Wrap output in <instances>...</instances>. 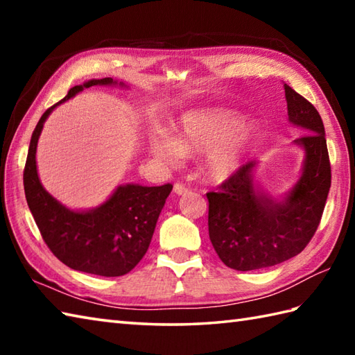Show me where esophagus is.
Segmentation results:
<instances>
[{"label": "esophagus", "mask_w": 355, "mask_h": 355, "mask_svg": "<svg viewBox=\"0 0 355 355\" xmlns=\"http://www.w3.org/2000/svg\"><path fill=\"white\" fill-rule=\"evenodd\" d=\"M187 191H189V189H187V187L183 183H175V184H173V192H175L177 195H183Z\"/></svg>", "instance_id": "obj_1"}]
</instances>
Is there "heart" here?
I'll use <instances>...</instances> for the list:
<instances>
[{
    "instance_id": "b5f03b06",
    "label": "heart",
    "mask_w": 355,
    "mask_h": 355,
    "mask_svg": "<svg viewBox=\"0 0 355 355\" xmlns=\"http://www.w3.org/2000/svg\"><path fill=\"white\" fill-rule=\"evenodd\" d=\"M244 117L229 110H201L184 114L177 141L162 134L150 140V150L164 163H177L183 153H207L201 171L210 182H223L243 164L253 132L243 130Z\"/></svg>"
}]
</instances>
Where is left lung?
<instances>
[{
  "label": "left lung",
  "instance_id": "left-lung-1",
  "mask_svg": "<svg viewBox=\"0 0 355 355\" xmlns=\"http://www.w3.org/2000/svg\"><path fill=\"white\" fill-rule=\"evenodd\" d=\"M290 122L306 130L294 140L305 149L304 171L285 201L253 184L256 162L207 192L209 238L225 266L238 271L273 267L299 254L318 230L331 187V164L322 117L305 97L285 85Z\"/></svg>",
  "mask_w": 355,
  "mask_h": 355
}]
</instances>
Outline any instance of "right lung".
<instances>
[{"label":"right lung","instance_id":"add662e5","mask_svg":"<svg viewBox=\"0 0 355 355\" xmlns=\"http://www.w3.org/2000/svg\"><path fill=\"white\" fill-rule=\"evenodd\" d=\"M108 84L116 82L103 78L73 87L61 102L44 112L30 140L24 192L44 243L59 261L84 273L114 277L130 273L145 256L172 184L119 186L101 207L89 212H73L44 189L36 171L37 139L53 108L84 88Z\"/></svg>","mask_w":355,"mask_h":355}]
</instances>
